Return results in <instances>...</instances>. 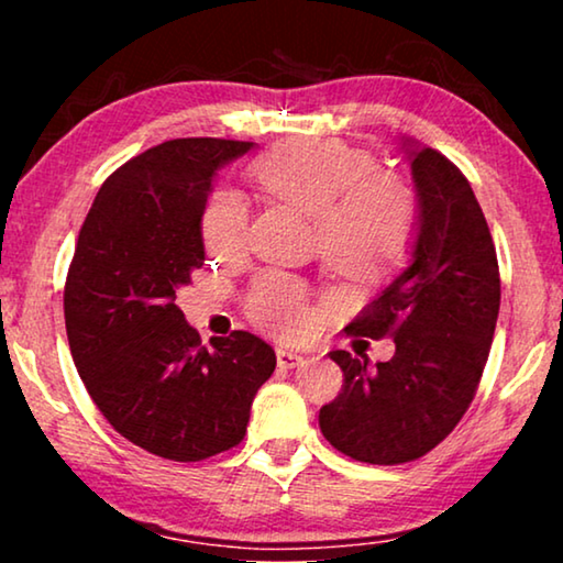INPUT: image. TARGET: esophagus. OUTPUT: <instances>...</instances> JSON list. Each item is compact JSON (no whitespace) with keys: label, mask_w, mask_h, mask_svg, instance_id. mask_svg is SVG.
I'll return each mask as SVG.
<instances>
[{"label":"esophagus","mask_w":563,"mask_h":563,"mask_svg":"<svg viewBox=\"0 0 563 563\" xmlns=\"http://www.w3.org/2000/svg\"><path fill=\"white\" fill-rule=\"evenodd\" d=\"M275 357H278V365L285 367V369H292V367H300L305 357L300 355V352L295 350H288V347H278L275 350Z\"/></svg>","instance_id":"obj_1"}]
</instances>
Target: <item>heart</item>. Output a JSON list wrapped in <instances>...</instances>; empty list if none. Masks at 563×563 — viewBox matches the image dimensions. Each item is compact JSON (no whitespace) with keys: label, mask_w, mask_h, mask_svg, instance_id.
<instances>
[{"label":"heart","mask_w":563,"mask_h":563,"mask_svg":"<svg viewBox=\"0 0 563 563\" xmlns=\"http://www.w3.org/2000/svg\"><path fill=\"white\" fill-rule=\"evenodd\" d=\"M247 176L278 201L316 221V247L338 273L385 271L407 258L419 228V198L407 178L379 168L369 151L338 139L283 141L247 166ZM247 203L238 190L216 186L201 208L208 253L231 258L247 238ZM247 320L275 338H305L316 308L300 280L265 271L245 292Z\"/></svg>","instance_id":"1"}]
</instances>
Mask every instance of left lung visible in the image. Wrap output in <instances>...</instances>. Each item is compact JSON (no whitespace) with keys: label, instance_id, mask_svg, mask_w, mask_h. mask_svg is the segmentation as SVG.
Masks as SVG:
<instances>
[{"label":"left lung","instance_id":"1","mask_svg":"<svg viewBox=\"0 0 563 563\" xmlns=\"http://www.w3.org/2000/svg\"><path fill=\"white\" fill-rule=\"evenodd\" d=\"M419 198L412 263L350 322V335L393 338L395 355L332 350L345 383L320 409L338 452L402 464L434 450L470 409L494 328L501 283L494 241L470 180L430 146L405 141Z\"/></svg>","mask_w":563,"mask_h":563}]
</instances>
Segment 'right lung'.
Wrapping results in <instances>:
<instances>
[{
    "instance_id": "obj_1",
    "label": "right lung",
    "mask_w": 563,
    "mask_h": 563,
    "mask_svg": "<svg viewBox=\"0 0 563 563\" xmlns=\"http://www.w3.org/2000/svg\"><path fill=\"white\" fill-rule=\"evenodd\" d=\"M251 141L174 139L103 180L64 285L71 357L99 412L141 450L201 462L245 437L275 352L235 330L211 347L176 290L206 261L201 208L216 170Z\"/></svg>"
}]
</instances>
